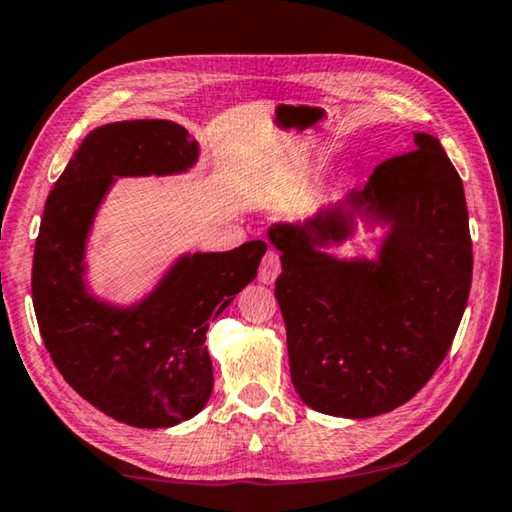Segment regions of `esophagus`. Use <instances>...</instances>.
I'll return each mask as SVG.
<instances>
[{
    "label": "esophagus",
    "instance_id": "esophagus-1",
    "mask_svg": "<svg viewBox=\"0 0 512 512\" xmlns=\"http://www.w3.org/2000/svg\"><path fill=\"white\" fill-rule=\"evenodd\" d=\"M277 273H280V253L273 248H268L262 259V266H259V282L273 284Z\"/></svg>",
    "mask_w": 512,
    "mask_h": 512
}]
</instances>
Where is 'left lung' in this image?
<instances>
[{"label": "left lung", "mask_w": 512, "mask_h": 512, "mask_svg": "<svg viewBox=\"0 0 512 512\" xmlns=\"http://www.w3.org/2000/svg\"><path fill=\"white\" fill-rule=\"evenodd\" d=\"M372 171L363 189L296 223H273L275 298L300 400L334 418H375L409 402L452 348L472 284L463 180L436 137ZM387 228L375 260L326 253Z\"/></svg>", "instance_id": "left-lung-1"}]
</instances>
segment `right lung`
<instances>
[{
    "mask_svg": "<svg viewBox=\"0 0 512 512\" xmlns=\"http://www.w3.org/2000/svg\"><path fill=\"white\" fill-rule=\"evenodd\" d=\"M198 144L167 119L115 121L85 135L45 203L31 293L45 348L83 400L117 422L162 429L194 418L212 395L205 334L257 277L264 241L225 253H183L131 305L94 296L85 250L117 178L176 176Z\"/></svg>",
    "mask_w": 512,
    "mask_h": 512,
    "instance_id": "add662e5",
    "label": "right lung"
}]
</instances>
